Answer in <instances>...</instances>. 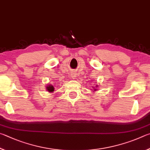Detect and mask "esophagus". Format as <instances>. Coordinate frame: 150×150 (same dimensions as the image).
Masks as SVG:
<instances>
[{
    "label": "esophagus",
    "instance_id": "obj_1",
    "mask_svg": "<svg viewBox=\"0 0 150 150\" xmlns=\"http://www.w3.org/2000/svg\"><path fill=\"white\" fill-rule=\"evenodd\" d=\"M76 74H71V77H72V78H74V77H76L75 76V75Z\"/></svg>",
    "mask_w": 150,
    "mask_h": 150
}]
</instances>
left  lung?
Returning a JSON list of instances; mask_svg holds the SVG:
<instances>
[{
    "instance_id": "left-lung-1",
    "label": "left lung",
    "mask_w": 150,
    "mask_h": 150,
    "mask_svg": "<svg viewBox=\"0 0 150 150\" xmlns=\"http://www.w3.org/2000/svg\"><path fill=\"white\" fill-rule=\"evenodd\" d=\"M94 90H95L94 91H96V89H94Z\"/></svg>"
}]
</instances>
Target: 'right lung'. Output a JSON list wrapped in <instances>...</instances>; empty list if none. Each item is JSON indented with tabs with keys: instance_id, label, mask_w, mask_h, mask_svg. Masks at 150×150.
Returning <instances> with one entry per match:
<instances>
[{
	"instance_id": "add662e5",
	"label": "right lung",
	"mask_w": 150,
	"mask_h": 150,
	"mask_svg": "<svg viewBox=\"0 0 150 150\" xmlns=\"http://www.w3.org/2000/svg\"><path fill=\"white\" fill-rule=\"evenodd\" d=\"M47 89L49 92H52V91H54V87L52 86H49L48 87H47Z\"/></svg>"
}]
</instances>
